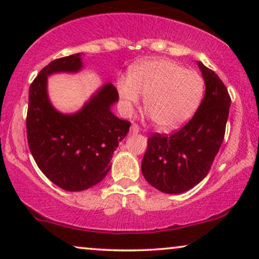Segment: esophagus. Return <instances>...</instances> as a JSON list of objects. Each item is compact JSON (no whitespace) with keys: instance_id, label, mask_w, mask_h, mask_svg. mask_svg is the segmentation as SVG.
I'll list each match as a JSON object with an SVG mask.
<instances>
[{"instance_id":"1","label":"esophagus","mask_w":259,"mask_h":259,"mask_svg":"<svg viewBox=\"0 0 259 259\" xmlns=\"http://www.w3.org/2000/svg\"><path fill=\"white\" fill-rule=\"evenodd\" d=\"M140 131V127L137 125V123H133L132 126H131V133H133V134H136V133H138Z\"/></svg>"}]
</instances>
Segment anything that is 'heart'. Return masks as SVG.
<instances>
[{
	"mask_svg": "<svg viewBox=\"0 0 259 259\" xmlns=\"http://www.w3.org/2000/svg\"><path fill=\"white\" fill-rule=\"evenodd\" d=\"M118 91L121 100L132 107L139 97H145L144 109L158 128L169 131L189 120L200 104L204 80L166 59L141 62L132 70L128 80H120Z\"/></svg>",
	"mask_w": 259,
	"mask_h": 259,
	"instance_id": "heart-1",
	"label": "heart"
}]
</instances>
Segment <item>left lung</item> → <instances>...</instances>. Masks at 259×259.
<instances>
[{"mask_svg": "<svg viewBox=\"0 0 259 259\" xmlns=\"http://www.w3.org/2000/svg\"><path fill=\"white\" fill-rule=\"evenodd\" d=\"M198 66L206 90L197 112L172 134H152L141 164L148 184L165 193H182L199 184L224 140L231 98L213 70Z\"/></svg>", "mask_w": 259, "mask_h": 259, "instance_id": "1", "label": "left lung"}]
</instances>
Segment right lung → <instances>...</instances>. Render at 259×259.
Returning <instances> with one entry per match:
<instances>
[{"mask_svg": "<svg viewBox=\"0 0 259 259\" xmlns=\"http://www.w3.org/2000/svg\"><path fill=\"white\" fill-rule=\"evenodd\" d=\"M80 54L53 60L29 87L27 139L38 168L66 191H83L97 185L109 169L113 152L128 133L131 122L111 112L119 94L106 83L76 114L55 111L47 97V76L56 72H77Z\"/></svg>", "mask_w": 259, "mask_h": 259, "instance_id": "1", "label": "right lung"}]
</instances>
